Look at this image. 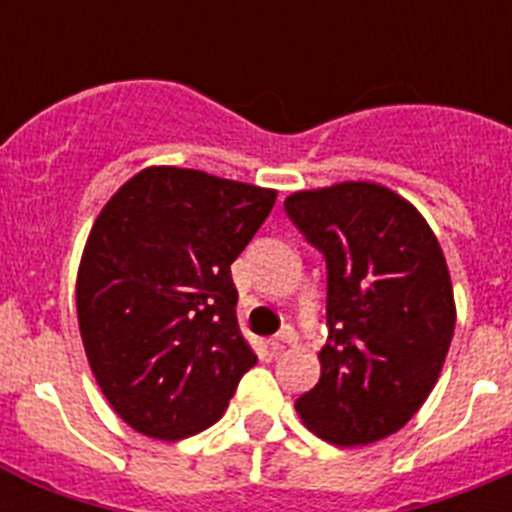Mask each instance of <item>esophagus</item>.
Listing matches in <instances>:
<instances>
[{
  "label": "esophagus",
  "instance_id": "34e87169",
  "mask_svg": "<svg viewBox=\"0 0 512 512\" xmlns=\"http://www.w3.org/2000/svg\"><path fill=\"white\" fill-rule=\"evenodd\" d=\"M295 341V330L292 328H282L274 338H269V348L274 351V354H282L284 348L289 346V343Z\"/></svg>",
  "mask_w": 512,
  "mask_h": 512
}]
</instances>
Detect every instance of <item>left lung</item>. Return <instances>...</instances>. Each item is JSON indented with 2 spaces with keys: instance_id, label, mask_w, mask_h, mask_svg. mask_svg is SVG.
I'll return each instance as SVG.
<instances>
[{
  "instance_id": "left-lung-1",
  "label": "left lung",
  "mask_w": 512,
  "mask_h": 512,
  "mask_svg": "<svg viewBox=\"0 0 512 512\" xmlns=\"http://www.w3.org/2000/svg\"><path fill=\"white\" fill-rule=\"evenodd\" d=\"M284 212L328 274L320 382L297 397V413L338 446L392 436L431 395L454 336L436 235L410 202L372 182L297 192Z\"/></svg>"
}]
</instances>
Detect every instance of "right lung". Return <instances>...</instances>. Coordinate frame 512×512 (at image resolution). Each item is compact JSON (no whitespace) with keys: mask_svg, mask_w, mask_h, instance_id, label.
Returning a JSON list of instances; mask_svg holds the SVG:
<instances>
[{"mask_svg":"<svg viewBox=\"0 0 512 512\" xmlns=\"http://www.w3.org/2000/svg\"><path fill=\"white\" fill-rule=\"evenodd\" d=\"M274 200V189L151 166L99 212L76 279L81 341L112 410L143 436L205 431L256 364L230 264Z\"/></svg>","mask_w":512,"mask_h":512,"instance_id":"add662e5","label":"right lung"}]
</instances>
